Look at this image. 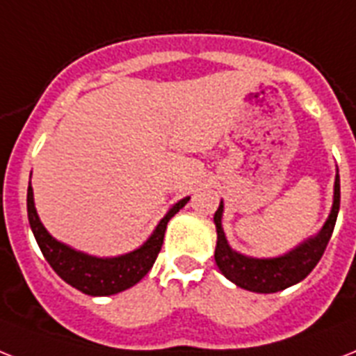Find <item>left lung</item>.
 <instances>
[{"instance_id": "8db88e82", "label": "left lung", "mask_w": 356, "mask_h": 356, "mask_svg": "<svg viewBox=\"0 0 356 356\" xmlns=\"http://www.w3.org/2000/svg\"><path fill=\"white\" fill-rule=\"evenodd\" d=\"M338 208H340V177L337 173L333 210H331V216L325 221L320 234L307 239L305 243H302L298 248H294L285 256L273 259H256L234 252L232 248L228 247L223 227H221V216H223V203H221L218 212L213 213V223L218 228L216 263H218L219 270L238 287L252 291V293H278V291L291 287L294 283L302 282L316 267V263L325 252L329 239L333 236Z\"/></svg>"}]
</instances>
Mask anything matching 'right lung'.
I'll return each mask as SVG.
<instances>
[{"label":"right lung","instance_id":"1","mask_svg":"<svg viewBox=\"0 0 356 356\" xmlns=\"http://www.w3.org/2000/svg\"><path fill=\"white\" fill-rule=\"evenodd\" d=\"M188 199L190 197L179 201L164 216L163 221L155 228V232L152 234V238L143 247L129 254H124V256H118V258L106 259L76 252L73 248H69L67 245L56 241L45 230V227L38 218L36 208H34L31 183H29L27 190V213L29 223H31L34 238L40 245V250L49 261V265L54 268V273L63 282H67L69 285H73L74 289L82 291V293L91 294V296H109V294H117L120 291L133 287L135 283L140 282L148 274V270L157 259L159 252H161V247H163L166 225L188 203Z\"/></svg>","mask_w":356,"mask_h":356}]
</instances>
